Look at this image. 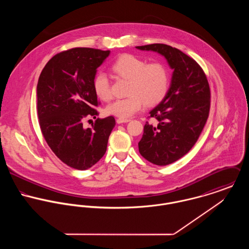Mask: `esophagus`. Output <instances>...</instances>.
Listing matches in <instances>:
<instances>
[{
  "instance_id": "1",
  "label": "esophagus",
  "mask_w": 249,
  "mask_h": 249,
  "mask_svg": "<svg viewBox=\"0 0 249 249\" xmlns=\"http://www.w3.org/2000/svg\"><path fill=\"white\" fill-rule=\"evenodd\" d=\"M130 120L129 119H122V118H118L117 119V123L118 124H124V123H128Z\"/></svg>"
}]
</instances>
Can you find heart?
Here are the masks:
<instances>
[{
	"instance_id": "obj_1",
	"label": "heart",
	"mask_w": 249,
	"mask_h": 249,
	"mask_svg": "<svg viewBox=\"0 0 249 249\" xmlns=\"http://www.w3.org/2000/svg\"><path fill=\"white\" fill-rule=\"evenodd\" d=\"M119 78L128 80L126 95L123 100H116L107 107L109 115L126 119L138 112L143 103L146 107L159 105L167 96L171 76L168 68L161 62H146L133 54L124 53L118 56L110 67ZM96 96L107 102L111 99L110 83L107 75L98 72L92 81Z\"/></svg>"
}]
</instances>
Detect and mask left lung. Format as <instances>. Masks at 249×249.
<instances>
[{
  "label": "left lung",
  "mask_w": 249,
  "mask_h": 249,
  "mask_svg": "<svg viewBox=\"0 0 249 249\" xmlns=\"http://www.w3.org/2000/svg\"><path fill=\"white\" fill-rule=\"evenodd\" d=\"M163 55L174 70L166 98L153 108L148 118L156 124L145 123L139 152L158 166L172 164L196 142L209 116L210 87L202 68L177 48L165 44L136 47Z\"/></svg>",
  "instance_id": "1"
}]
</instances>
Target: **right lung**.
<instances>
[{"instance_id":"1","label":"right lung","mask_w":249,"mask_h":249,"mask_svg":"<svg viewBox=\"0 0 249 249\" xmlns=\"http://www.w3.org/2000/svg\"><path fill=\"white\" fill-rule=\"evenodd\" d=\"M110 51L73 48L52 57L37 83V113L42 134L53 153L66 165L84 171L107 151L114 117L97 119L92 128L82 121L99 115L100 103L92 81Z\"/></svg>"}]
</instances>
